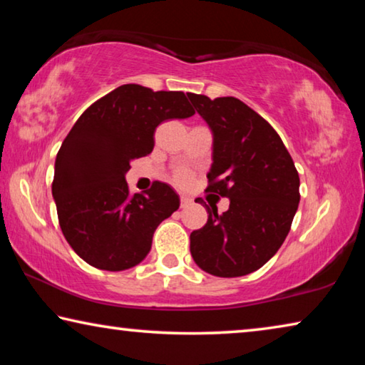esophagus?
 <instances>
[{"mask_svg":"<svg viewBox=\"0 0 365 365\" xmlns=\"http://www.w3.org/2000/svg\"><path fill=\"white\" fill-rule=\"evenodd\" d=\"M190 205H191V197H188V196H182L180 197V206L182 207H187Z\"/></svg>","mask_w":365,"mask_h":365,"instance_id":"1","label":"esophagus"}]
</instances>
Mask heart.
<instances>
[{
  "mask_svg": "<svg viewBox=\"0 0 365 365\" xmlns=\"http://www.w3.org/2000/svg\"><path fill=\"white\" fill-rule=\"evenodd\" d=\"M190 180H191V175L187 170H178L175 174V182L178 185H187Z\"/></svg>",
  "mask_w": 365,
  "mask_h": 365,
  "instance_id": "obj_1",
  "label": "heart"
}]
</instances>
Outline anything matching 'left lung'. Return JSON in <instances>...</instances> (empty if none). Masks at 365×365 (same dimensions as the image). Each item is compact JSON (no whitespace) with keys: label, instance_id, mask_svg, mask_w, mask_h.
<instances>
[{"label":"left lung","instance_id":"obj_1","mask_svg":"<svg viewBox=\"0 0 365 365\" xmlns=\"http://www.w3.org/2000/svg\"><path fill=\"white\" fill-rule=\"evenodd\" d=\"M188 98L212 133L207 191L230 201L224 214L206 206L207 224L190 235L191 256L211 275H248L285 242L299 205L298 170L279 133L243 101Z\"/></svg>","mask_w":365,"mask_h":365}]
</instances>
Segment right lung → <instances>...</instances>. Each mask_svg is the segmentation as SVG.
<instances>
[{
    "label": "right lung",
    "instance_id": "right-lung-1",
    "mask_svg": "<svg viewBox=\"0 0 365 365\" xmlns=\"http://www.w3.org/2000/svg\"><path fill=\"white\" fill-rule=\"evenodd\" d=\"M193 114L183 91L128 83L73 123L54 163L53 197L61 230L85 262L120 272L148 256L154 230L177 211L180 197L163 182L130 195L125 174L133 159L153 151L160 122Z\"/></svg>",
    "mask_w": 365,
    "mask_h": 365
}]
</instances>
